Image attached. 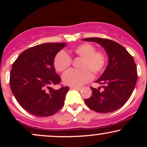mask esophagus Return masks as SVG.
<instances>
[{
    "label": "esophagus",
    "mask_w": 147,
    "mask_h": 147,
    "mask_svg": "<svg viewBox=\"0 0 147 147\" xmlns=\"http://www.w3.org/2000/svg\"><path fill=\"white\" fill-rule=\"evenodd\" d=\"M71 88L72 89H76L77 90H81L82 89V87H79V86H71Z\"/></svg>",
    "instance_id": "1"
}]
</instances>
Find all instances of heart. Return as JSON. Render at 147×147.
Masks as SVG:
<instances>
[{"label":"heart","mask_w":147,"mask_h":147,"mask_svg":"<svg viewBox=\"0 0 147 147\" xmlns=\"http://www.w3.org/2000/svg\"><path fill=\"white\" fill-rule=\"evenodd\" d=\"M75 56L82 58L80 70H70L63 74V83L70 86H80L92 79L93 75H97L104 69L106 64V56L101 50H95L93 45L88 43L80 44L72 50ZM72 60L65 52H59L54 59V66L58 72H63L70 66Z\"/></svg>","instance_id":"obj_1"}]
</instances>
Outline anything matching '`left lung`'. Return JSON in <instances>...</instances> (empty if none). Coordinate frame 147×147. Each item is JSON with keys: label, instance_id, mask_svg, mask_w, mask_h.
Instances as JSON below:
<instances>
[{"label": "left lung", "instance_id": "left-lung-1", "mask_svg": "<svg viewBox=\"0 0 147 147\" xmlns=\"http://www.w3.org/2000/svg\"><path fill=\"white\" fill-rule=\"evenodd\" d=\"M85 41L96 42L104 48L109 63L104 73L96 81L104 90L91 87L92 95L84 100L92 110L102 113L113 112L129 100L138 79L137 67L133 57L122 45L107 38H87Z\"/></svg>", "mask_w": 147, "mask_h": 147}]
</instances>
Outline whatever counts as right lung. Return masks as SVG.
<instances>
[{"label":"right lung","mask_w":147,"mask_h":147,"mask_svg":"<svg viewBox=\"0 0 147 147\" xmlns=\"http://www.w3.org/2000/svg\"><path fill=\"white\" fill-rule=\"evenodd\" d=\"M65 43H47L23 51L11 66L9 85L20 106L29 113L48 117L64 105L69 87L59 90L51 86L61 82L55 72L54 59Z\"/></svg>","instance_id":"right-lung-1"}]
</instances>
